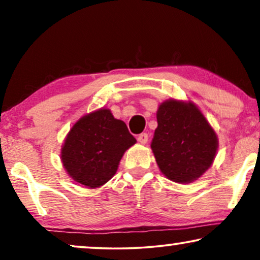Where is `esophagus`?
Segmentation results:
<instances>
[{"label":"esophagus","instance_id":"esophagus-1","mask_svg":"<svg viewBox=\"0 0 260 260\" xmlns=\"http://www.w3.org/2000/svg\"><path fill=\"white\" fill-rule=\"evenodd\" d=\"M148 140H149V136H148L147 133H143V134L138 135V137H137V141L140 142V143H142V144L147 143Z\"/></svg>","mask_w":260,"mask_h":260}]
</instances>
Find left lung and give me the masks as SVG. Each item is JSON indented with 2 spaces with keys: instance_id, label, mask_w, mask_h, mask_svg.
<instances>
[{
  "instance_id": "obj_1",
  "label": "left lung",
  "mask_w": 260,
  "mask_h": 260,
  "mask_svg": "<svg viewBox=\"0 0 260 260\" xmlns=\"http://www.w3.org/2000/svg\"><path fill=\"white\" fill-rule=\"evenodd\" d=\"M151 149L161 172L172 181L188 183L213 163L218 138L200 110L191 103L168 101L157 110Z\"/></svg>"
}]
</instances>
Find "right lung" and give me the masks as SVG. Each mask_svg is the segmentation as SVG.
<instances>
[{
    "label": "right lung",
    "mask_w": 260,
    "mask_h": 260,
    "mask_svg": "<svg viewBox=\"0 0 260 260\" xmlns=\"http://www.w3.org/2000/svg\"><path fill=\"white\" fill-rule=\"evenodd\" d=\"M136 143L126 124L108 109L84 116L67 135L62 165L74 181L97 188L115 175L124 151Z\"/></svg>",
    "instance_id": "add662e5"
}]
</instances>
